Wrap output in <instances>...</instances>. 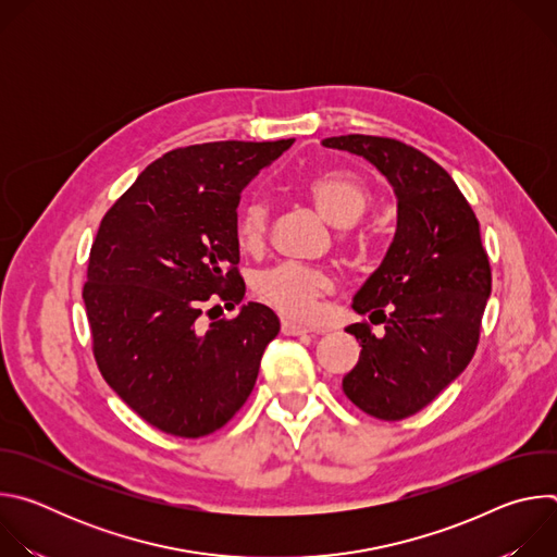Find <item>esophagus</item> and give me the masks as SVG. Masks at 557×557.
Returning <instances> with one entry per match:
<instances>
[{"mask_svg":"<svg viewBox=\"0 0 557 557\" xmlns=\"http://www.w3.org/2000/svg\"><path fill=\"white\" fill-rule=\"evenodd\" d=\"M282 333H284L286 337H301V335H308V333H312V331L306 329V326H299V324H295V322L284 320V322H282Z\"/></svg>","mask_w":557,"mask_h":557,"instance_id":"esophagus-1","label":"esophagus"}]
</instances>
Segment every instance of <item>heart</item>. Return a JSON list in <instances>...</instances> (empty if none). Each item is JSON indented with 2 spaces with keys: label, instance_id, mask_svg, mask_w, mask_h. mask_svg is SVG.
<instances>
[{
  "label": "heart",
  "instance_id": "1",
  "mask_svg": "<svg viewBox=\"0 0 557 557\" xmlns=\"http://www.w3.org/2000/svg\"><path fill=\"white\" fill-rule=\"evenodd\" d=\"M320 213L337 226H350L370 202L368 185L342 170H326L301 183ZM269 228V209L262 200H249L235 218V240L245 251H258ZM333 290V277L295 262L277 264L256 280V295L288 320L308 322L320 310V299Z\"/></svg>",
  "mask_w": 557,
  "mask_h": 557
}]
</instances>
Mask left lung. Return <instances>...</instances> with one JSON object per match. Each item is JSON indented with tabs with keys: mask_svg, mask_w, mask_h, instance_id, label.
Returning a JSON list of instances; mask_svg holds the SVG:
<instances>
[{
	"mask_svg": "<svg viewBox=\"0 0 557 557\" xmlns=\"http://www.w3.org/2000/svg\"><path fill=\"white\" fill-rule=\"evenodd\" d=\"M322 145L366 158L396 196L392 245L352 297V310L370 312L385 333L376 337L368 324L346 329L361 355L342 387L366 414L401 421L432 404L479 346L492 293L481 224L451 176L423 151L363 134Z\"/></svg>",
	"mask_w": 557,
	"mask_h": 557,
	"instance_id": "left-lung-1",
	"label": "left lung"
}]
</instances>
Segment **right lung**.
<instances>
[{
    "label": "right lung",
    "mask_w": 557,
    "mask_h": 557,
    "mask_svg": "<svg viewBox=\"0 0 557 557\" xmlns=\"http://www.w3.org/2000/svg\"><path fill=\"white\" fill-rule=\"evenodd\" d=\"M293 143L168 151L101 220L84 286L95 357L108 385L158 430L200 438L249 399L280 333L277 314L258 301L233 320L205 324L202 314L218 299L226 308L243 301L240 194Z\"/></svg>",
    "instance_id": "right-lung-1"
}]
</instances>
